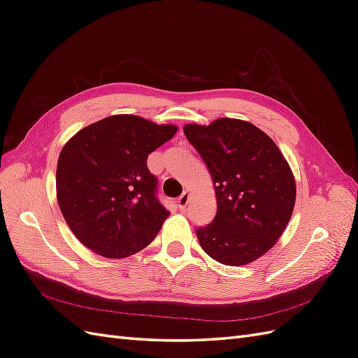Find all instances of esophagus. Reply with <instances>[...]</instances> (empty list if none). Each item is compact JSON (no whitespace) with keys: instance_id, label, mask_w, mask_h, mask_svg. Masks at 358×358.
<instances>
[{"instance_id":"1","label":"esophagus","mask_w":358,"mask_h":358,"mask_svg":"<svg viewBox=\"0 0 358 358\" xmlns=\"http://www.w3.org/2000/svg\"><path fill=\"white\" fill-rule=\"evenodd\" d=\"M188 201H189V192L188 191H185L182 194V196L178 199V208L179 209H185L187 208V204H188Z\"/></svg>"}]
</instances>
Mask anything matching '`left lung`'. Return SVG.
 I'll return each instance as SVG.
<instances>
[{
	"instance_id": "8db88e82",
	"label": "left lung",
	"mask_w": 358,
	"mask_h": 358,
	"mask_svg": "<svg viewBox=\"0 0 358 358\" xmlns=\"http://www.w3.org/2000/svg\"><path fill=\"white\" fill-rule=\"evenodd\" d=\"M189 143L208 166L216 215L196 230L203 251L225 266L266 254L284 233L296 203V182L279 148L262 129L239 119L185 125Z\"/></svg>"
}]
</instances>
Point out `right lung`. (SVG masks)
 Wrapping results in <instances>:
<instances>
[{
	"label": "right lung",
	"mask_w": 358,
	"mask_h": 358,
	"mask_svg": "<svg viewBox=\"0 0 358 358\" xmlns=\"http://www.w3.org/2000/svg\"><path fill=\"white\" fill-rule=\"evenodd\" d=\"M178 128L116 115L85 127L62 148L57 196L74 236L95 254L124 258L155 239L169 216L148 155Z\"/></svg>",
	"instance_id": "obj_1"
}]
</instances>
